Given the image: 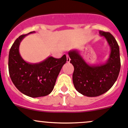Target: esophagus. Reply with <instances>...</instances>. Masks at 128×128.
Segmentation results:
<instances>
[{"mask_svg": "<svg viewBox=\"0 0 128 128\" xmlns=\"http://www.w3.org/2000/svg\"><path fill=\"white\" fill-rule=\"evenodd\" d=\"M66 57H67V62H70V58H69V57L68 56V55H67Z\"/></svg>", "mask_w": 128, "mask_h": 128, "instance_id": "esophagus-1", "label": "esophagus"}]
</instances>
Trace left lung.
<instances>
[{
  "label": "left lung",
  "instance_id": "8db88e82",
  "mask_svg": "<svg viewBox=\"0 0 128 128\" xmlns=\"http://www.w3.org/2000/svg\"><path fill=\"white\" fill-rule=\"evenodd\" d=\"M100 34L107 41L111 52L104 63L89 64L78 49L68 52L70 62L74 68L73 84L76 89L88 97H96L110 90L118 79L121 68L120 48L113 36L110 32L100 31Z\"/></svg>",
  "mask_w": 128,
  "mask_h": 128
}]
</instances>
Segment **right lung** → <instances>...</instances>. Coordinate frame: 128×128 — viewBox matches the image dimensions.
I'll list each match as a JSON object with an SVG mask.
<instances>
[{
	"instance_id": "1",
	"label": "right lung",
	"mask_w": 128,
	"mask_h": 128,
	"mask_svg": "<svg viewBox=\"0 0 128 128\" xmlns=\"http://www.w3.org/2000/svg\"><path fill=\"white\" fill-rule=\"evenodd\" d=\"M18 37L11 47L8 54V71L12 82L22 94L31 98L46 96L52 91L57 78L67 61L64 54L57 59L49 56L38 63H29L21 57L19 46L30 34Z\"/></svg>"
}]
</instances>
